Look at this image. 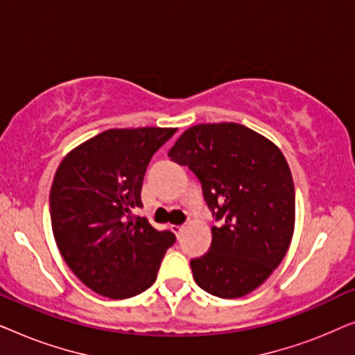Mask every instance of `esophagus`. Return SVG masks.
Here are the masks:
<instances>
[{"label": "esophagus", "instance_id": "obj_1", "mask_svg": "<svg viewBox=\"0 0 355 355\" xmlns=\"http://www.w3.org/2000/svg\"><path fill=\"white\" fill-rule=\"evenodd\" d=\"M171 231L174 232V234H176V237L179 239V237H181V234H182V231H184V226H171Z\"/></svg>", "mask_w": 355, "mask_h": 355}]
</instances>
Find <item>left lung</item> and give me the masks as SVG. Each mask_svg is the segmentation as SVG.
Returning a JSON list of instances; mask_svg holds the SVG:
<instances>
[{
	"label": "left lung",
	"mask_w": 355,
	"mask_h": 355,
	"mask_svg": "<svg viewBox=\"0 0 355 355\" xmlns=\"http://www.w3.org/2000/svg\"><path fill=\"white\" fill-rule=\"evenodd\" d=\"M168 157L189 166L218 223L211 245L191 260L208 294L237 299L265 283L284 259L294 232L295 193L284 155L242 124L189 128Z\"/></svg>",
	"instance_id": "left-lung-1"
}]
</instances>
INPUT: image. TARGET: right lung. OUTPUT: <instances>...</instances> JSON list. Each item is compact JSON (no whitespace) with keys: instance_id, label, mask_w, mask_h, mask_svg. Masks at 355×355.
I'll return each mask as SVG.
<instances>
[{"instance_id":"obj_1","label":"right lung","mask_w":355,"mask_h":355,"mask_svg":"<svg viewBox=\"0 0 355 355\" xmlns=\"http://www.w3.org/2000/svg\"><path fill=\"white\" fill-rule=\"evenodd\" d=\"M174 128L108 129L69 152L50 192L51 227L62 259L94 293L134 297L157 279L176 241L132 216L150 159Z\"/></svg>"}]
</instances>
